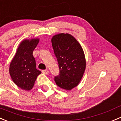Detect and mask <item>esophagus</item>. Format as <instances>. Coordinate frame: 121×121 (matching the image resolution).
<instances>
[{
    "mask_svg": "<svg viewBox=\"0 0 121 121\" xmlns=\"http://www.w3.org/2000/svg\"><path fill=\"white\" fill-rule=\"evenodd\" d=\"M42 72L45 75H48L49 73V71L48 70H42Z\"/></svg>",
    "mask_w": 121,
    "mask_h": 121,
    "instance_id": "1",
    "label": "esophagus"
}]
</instances>
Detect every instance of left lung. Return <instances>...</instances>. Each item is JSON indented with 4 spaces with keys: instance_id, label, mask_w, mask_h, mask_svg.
Wrapping results in <instances>:
<instances>
[{
    "instance_id": "left-lung-1",
    "label": "left lung",
    "mask_w": 121,
    "mask_h": 121,
    "mask_svg": "<svg viewBox=\"0 0 121 121\" xmlns=\"http://www.w3.org/2000/svg\"><path fill=\"white\" fill-rule=\"evenodd\" d=\"M51 41L60 70L55 81L62 89L70 91L78 85L85 70L83 50L78 40L69 33L54 35Z\"/></svg>"
}]
</instances>
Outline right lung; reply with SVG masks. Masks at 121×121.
Here are the masks:
<instances>
[{
	"label": "right lung",
	"mask_w": 121,
	"mask_h": 121,
	"mask_svg": "<svg viewBox=\"0 0 121 121\" xmlns=\"http://www.w3.org/2000/svg\"><path fill=\"white\" fill-rule=\"evenodd\" d=\"M39 42V39H25L20 42L16 54L9 66V73L14 83L25 91L33 88L40 70L36 69L33 52Z\"/></svg>",
	"instance_id": "right-lung-1"
}]
</instances>
